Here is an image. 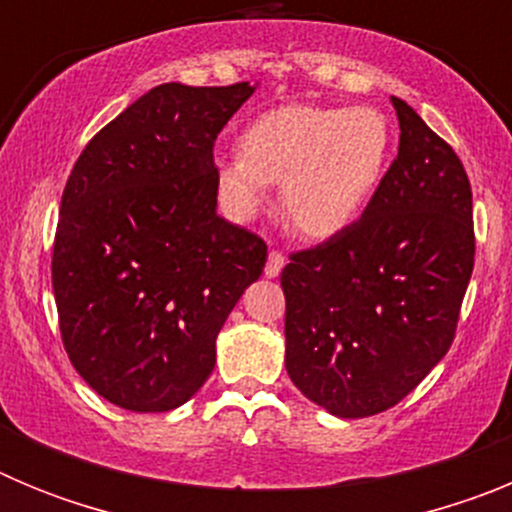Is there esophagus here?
Segmentation results:
<instances>
[{
	"mask_svg": "<svg viewBox=\"0 0 512 512\" xmlns=\"http://www.w3.org/2000/svg\"><path fill=\"white\" fill-rule=\"evenodd\" d=\"M282 269H284V253L282 251H271L269 261H266L264 274L269 279H274V277H279V274H282Z\"/></svg>",
	"mask_w": 512,
	"mask_h": 512,
	"instance_id": "obj_1",
	"label": "esophagus"
}]
</instances>
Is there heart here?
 <instances>
[{
    "label": "heart",
    "instance_id": "1",
    "mask_svg": "<svg viewBox=\"0 0 512 512\" xmlns=\"http://www.w3.org/2000/svg\"><path fill=\"white\" fill-rule=\"evenodd\" d=\"M390 143V125L372 107L287 104L248 122L241 156L215 164L217 192L235 215L253 217L269 184L282 182L289 223L310 238H330L372 200Z\"/></svg>",
    "mask_w": 512,
    "mask_h": 512
}]
</instances>
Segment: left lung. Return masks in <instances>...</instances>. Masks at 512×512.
<instances>
[{
  "mask_svg": "<svg viewBox=\"0 0 512 512\" xmlns=\"http://www.w3.org/2000/svg\"><path fill=\"white\" fill-rule=\"evenodd\" d=\"M397 158L359 220L289 256V379L338 418L395 408L446 356L474 269L472 187L408 102Z\"/></svg>",
  "mask_w": 512,
  "mask_h": 512,
  "instance_id": "obj_1",
  "label": "left lung"
}]
</instances>
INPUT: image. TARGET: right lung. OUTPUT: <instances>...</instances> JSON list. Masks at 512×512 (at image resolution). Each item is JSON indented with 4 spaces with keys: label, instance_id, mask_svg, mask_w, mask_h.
Wrapping results in <instances>:
<instances>
[{
    "label": "right lung",
    "instance_id": "add662e5",
    "mask_svg": "<svg viewBox=\"0 0 512 512\" xmlns=\"http://www.w3.org/2000/svg\"><path fill=\"white\" fill-rule=\"evenodd\" d=\"M253 94L161 84L81 151L61 197L53 295L63 348L97 395L166 413L215 369V338L266 243L217 215V133Z\"/></svg>",
    "mask_w": 512,
    "mask_h": 512
}]
</instances>
